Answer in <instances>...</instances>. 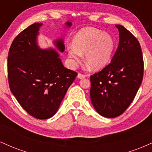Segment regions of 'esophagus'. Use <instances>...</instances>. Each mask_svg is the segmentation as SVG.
Segmentation results:
<instances>
[{"label":"esophagus","instance_id":"1","mask_svg":"<svg viewBox=\"0 0 152 152\" xmlns=\"http://www.w3.org/2000/svg\"><path fill=\"white\" fill-rule=\"evenodd\" d=\"M77 77H78V78H80V79H81V78H84L85 77H86V76H85V75H83V74H80V73H79V74H78Z\"/></svg>","mask_w":152,"mask_h":152}]
</instances>
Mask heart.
Masks as SVG:
<instances>
[{"label":"heart","instance_id":"obj_1","mask_svg":"<svg viewBox=\"0 0 152 152\" xmlns=\"http://www.w3.org/2000/svg\"><path fill=\"white\" fill-rule=\"evenodd\" d=\"M115 48L114 38L95 28L86 27L75 35L72 44L68 46V55L75 61L84 58L94 71L102 69L111 60Z\"/></svg>","mask_w":152,"mask_h":152}]
</instances>
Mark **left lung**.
Returning <instances> with one entry per match:
<instances>
[{
    "label": "left lung",
    "mask_w": 152,
    "mask_h": 152,
    "mask_svg": "<svg viewBox=\"0 0 152 152\" xmlns=\"http://www.w3.org/2000/svg\"><path fill=\"white\" fill-rule=\"evenodd\" d=\"M119 42L111 63L92 75L90 96L101 116L114 118L125 111L142 83L144 61L138 40L121 25H116Z\"/></svg>",
    "instance_id": "obj_1"
}]
</instances>
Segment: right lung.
Masks as SVG:
<instances>
[{
  "instance_id": "add662e5",
  "label": "right lung",
  "mask_w": 152,
  "mask_h": 152,
  "mask_svg": "<svg viewBox=\"0 0 152 152\" xmlns=\"http://www.w3.org/2000/svg\"><path fill=\"white\" fill-rule=\"evenodd\" d=\"M35 23L13 40L8 56L10 89L23 109L38 119L56 114L66 91L77 76L66 69L54 48H41L38 43L40 28ZM67 28L72 23L66 22ZM58 51L65 50L64 38L53 41Z\"/></svg>"
}]
</instances>
